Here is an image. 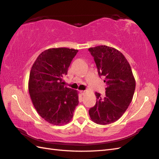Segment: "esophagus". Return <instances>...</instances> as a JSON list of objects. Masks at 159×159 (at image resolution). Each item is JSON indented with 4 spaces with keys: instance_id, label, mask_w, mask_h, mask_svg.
<instances>
[{
    "instance_id": "1",
    "label": "esophagus",
    "mask_w": 159,
    "mask_h": 159,
    "mask_svg": "<svg viewBox=\"0 0 159 159\" xmlns=\"http://www.w3.org/2000/svg\"><path fill=\"white\" fill-rule=\"evenodd\" d=\"M80 93H81V95H84L85 93V91H83V90H81V91H80Z\"/></svg>"
}]
</instances>
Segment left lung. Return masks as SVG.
Segmentation results:
<instances>
[{
    "label": "left lung",
    "mask_w": 159,
    "mask_h": 159,
    "mask_svg": "<svg viewBox=\"0 0 159 159\" xmlns=\"http://www.w3.org/2000/svg\"><path fill=\"white\" fill-rule=\"evenodd\" d=\"M98 70L106 83L105 96L95 92L97 102L89 110L91 121L99 125L114 123L125 112L133 99L135 80L125 57L117 49L107 46L89 48Z\"/></svg>",
    "instance_id": "8db88e82"
}]
</instances>
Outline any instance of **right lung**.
<instances>
[{
  "mask_svg": "<svg viewBox=\"0 0 159 159\" xmlns=\"http://www.w3.org/2000/svg\"><path fill=\"white\" fill-rule=\"evenodd\" d=\"M78 52L67 48L48 49L32 65L28 81L30 98L38 113L50 124L68 123L79 103L78 91L62 82Z\"/></svg>",
  "mask_w": 159,
  "mask_h": 159,
  "instance_id": "obj_1",
  "label": "right lung"
}]
</instances>
